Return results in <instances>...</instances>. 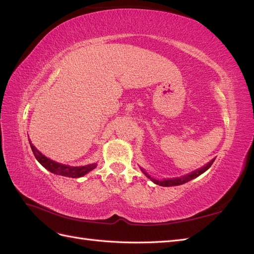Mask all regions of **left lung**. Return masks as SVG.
<instances>
[{"mask_svg":"<svg viewBox=\"0 0 254 254\" xmlns=\"http://www.w3.org/2000/svg\"><path fill=\"white\" fill-rule=\"evenodd\" d=\"M214 160H215V159H214ZM214 160H212L211 162L207 163L205 166H203V167H201V168H199V170H197V171H195V172H193V173H190V174H189V175H187V176H183V177H180V178H175V179H167V180L164 179V180H162V181H159V180H156V179L151 178V177H150L147 173H145L143 170H142V171H143V173H144L146 176L148 177V178H149L150 180H152L156 184H159V186H161V187L180 186V184L187 183V182H189V181H190V180H193L194 178H196V177L200 176V175L203 174L205 171L209 170V168L211 167V165L213 164Z\"/></svg>","mask_w":254,"mask_h":254,"instance_id":"1","label":"left lung"}]
</instances>
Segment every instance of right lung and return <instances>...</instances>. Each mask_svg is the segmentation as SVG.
<instances>
[{
    "instance_id": "1",
    "label": "right lung",
    "mask_w": 254,
    "mask_h": 254,
    "mask_svg": "<svg viewBox=\"0 0 254 254\" xmlns=\"http://www.w3.org/2000/svg\"><path fill=\"white\" fill-rule=\"evenodd\" d=\"M30 147H32V150L34 152V155L36 159L38 160L43 167L47 168L48 171H50L53 174L56 175H61V176H65V177H71V178H78V177H82L83 175H86L90 171L94 170L96 167V164H90L86 166H68V165H64L55 162L47 157H44L42 153L38 150L35 146L32 144V142L29 141Z\"/></svg>"
}]
</instances>
